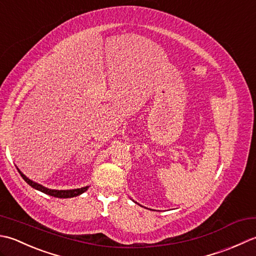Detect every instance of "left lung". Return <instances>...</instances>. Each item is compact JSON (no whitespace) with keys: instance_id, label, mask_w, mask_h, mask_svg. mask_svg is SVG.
I'll use <instances>...</instances> for the list:
<instances>
[{"instance_id":"1","label":"left lung","mask_w":256,"mask_h":256,"mask_svg":"<svg viewBox=\"0 0 256 256\" xmlns=\"http://www.w3.org/2000/svg\"><path fill=\"white\" fill-rule=\"evenodd\" d=\"M136 203H137V202H136Z\"/></svg>"}]
</instances>
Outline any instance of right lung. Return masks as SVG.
Segmentation results:
<instances>
[{
    "label": "right lung",
    "instance_id": "right-lung-1",
    "mask_svg": "<svg viewBox=\"0 0 256 256\" xmlns=\"http://www.w3.org/2000/svg\"><path fill=\"white\" fill-rule=\"evenodd\" d=\"M16 168H18V166H16ZM18 170L20 172V174L22 176V178L25 180L26 184H30L32 188H34L35 190H38L40 192H43V194L52 196L60 198V199H62H62H66V198H74V196H80L82 194H84L85 191H87L88 188H90V186H84V188H78V189H72V190H54V189H48V188H46L44 186L38 184V182H35L33 180L28 179V176H26L18 168Z\"/></svg>",
    "mask_w": 256,
    "mask_h": 256
}]
</instances>
